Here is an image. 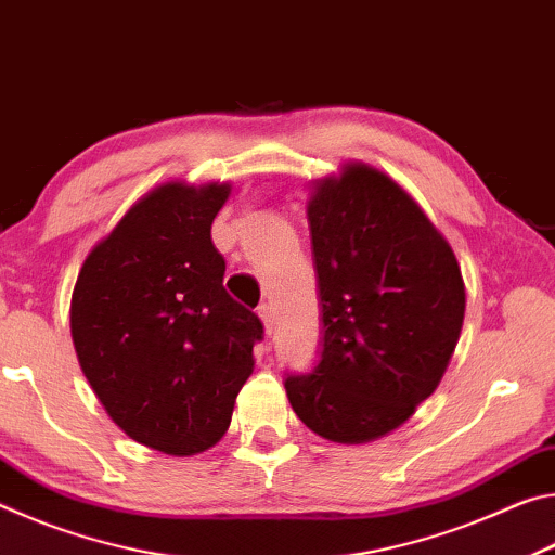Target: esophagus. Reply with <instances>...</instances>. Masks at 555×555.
<instances>
[{"label": "esophagus", "instance_id": "34e87169", "mask_svg": "<svg viewBox=\"0 0 555 555\" xmlns=\"http://www.w3.org/2000/svg\"><path fill=\"white\" fill-rule=\"evenodd\" d=\"M257 313H259L261 321H264L267 333H269V335L274 333V327H276V311H274V306H271V304H261V306L257 308Z\"/></svg>", "mask_w": 555, "mask_h": 555}]
</instances>
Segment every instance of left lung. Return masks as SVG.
I'll use <instances>...</instances> for the list:
<instances>
[{
	"mask_svg": "<svg viewBox=\"0 0 555 555\" xmlns=\"http://www.w3.org/2000/svg\"><path fill=\"white\" fill-rule=\"evenodd\" d=\"M308 224L321 352L284 387L318 436L364 443L436 391L463 327V276L418 205L370 166L318 185Z\"/></svg>",
	"mask_w": 555,
	"mask_h": 555,
	"instance_id": "left-lung-1",
	"label": "left lung"
}]
</instances>
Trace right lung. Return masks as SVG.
Listing matches in <instances>:
<instances>
[{
	"label": "right lung",
	"mask_w": 555,
	"mask_h": 555,
	"mask_svg": "<svg viewBox=\"0 0 555 555\" xmlns=\"http://www.w3.org/2000/svg\"><path fill=\"white\" fill-rule=\"evenodd\" d=\"M228 185H162L90 251L70 304L92 391L137 443L193 455L218 443L264 337L222 286L210 240Z\"/></svg>",
	"instance_id": "obj_1"
}]
</instances>
